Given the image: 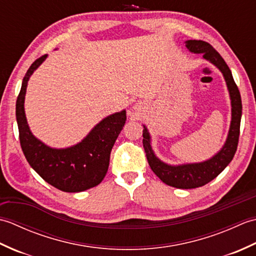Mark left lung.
Returning a JSON list of instances; mask_svg holds the SVG:
<instances>
[{
  "label": "left lung",
  "mask_w": 256,
  "mask_h": 256,
  "mask_svg": "<svg viewBox=\"0 0 256 256\" xmlns=\"http://www.w3.org/2000/svg\"><path fill=\"white\" fill-rule=\"evenodd\" d=\"M186 46L190 52L196 54H202V57L204 59L214 64L224 74L231 98L232 121L226 142L218 154L214 155L211 160H206L204 162L180 166L167 165L157 158L154 155L153 150L150 148V134L148 132V128L144 126L143 146L146 153V158H148L152 170L155 172V175L162 182H165L168 186L180 189H192L204 186L206 184H208L212 179H214L229 165V162L232 160L238 148L242 116V101L240 91L238 89V86L232 77L231 70L228 67L224 59L206 42L197 40H187Z\"/></svg>",
  "instance_id": "1"
}]
</instances>
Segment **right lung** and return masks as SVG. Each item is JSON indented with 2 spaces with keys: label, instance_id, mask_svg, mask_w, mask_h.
<instances>
[{
  "label": "right lung",
  "instance_id": "1",
  "mask_svg": "<svg viewBox=\"0 0 256 256\" xmlns=\"http://www.w3.org/2000/svg\"><path fill=\"white\" fill-rule=\"evenodd\" d=\"M42 55L32 64L16 100L20 143L28 164L52 186L66 192H79L99 184L106 175L110 154L125 124V111L114 113L96 125L82 142L64 150H55L37 140L30 131L24 112L27 81L45 60Z\"/></svg>",
  "mask_w": 256,
  "mask_h": 256
}]
</instances>
